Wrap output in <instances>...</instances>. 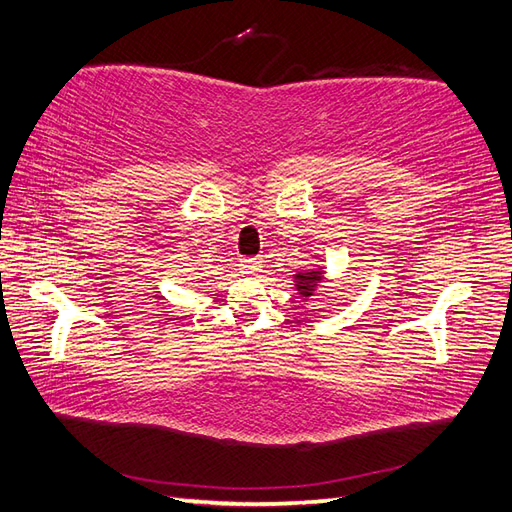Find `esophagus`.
Listing matches in <instances>:
<instances>
[{
	"mask_svg": "<svg viewBox=\"0 0 512 512\" xmlns=\"http://www.w3.org/2000/svg\"><path fill=\"white\" fill-rule=\"evenodd\" d=\"M238 267H241L243 274L254 276V274H258L260 267H263V260H260V258H243L241 265H238Z\"/></svg>",
	"mask_w": 512,
	"mask_h": 512,
	"instance_id": "obj_1",
	"label": "esophagus"
}]
</instances>
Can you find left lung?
I'll use <instances>...</instances> for the list:
<instances>
[{"instance_id":"8db88e82","label":"left lung","mask_w":512,"mask_h":512,"mask_svg":"<svg viewBox=\"0 0 512 512\" xmlns=\"http://www.w3.org/2000/svg\"><path fill=\"white\" fill-rule=\"evenodd\" d=\"M324 280V274L320 269H309V271H298V274L293 276L295 282V289H298L300 298L309 300L311 295L315 293V289L320 287V282Z\"/></svg>"}]
</instances>
